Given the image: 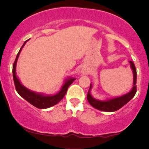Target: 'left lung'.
<instances>
[{
    "label": "left lung",
    "mask_w": 149,
    "mask_h": 149,
    "mask_svg": "<svg viewBox=\"0 0 149 149\" xmlns=\"http://www.w3.org/2000/svg\"><path fill=\"white\" fill-rule=\"evenodd\" d=\"M129 63L133 73V85L130 91L122 95V96L110 99L107 98L105 100H100L94 98L91 95L90 91H91V89L92 88V84L91 83L88 92V95H87V99H88V102L92 107L97 109V110L102 111L113 112L122 108L134 97L136 92V70L132 61H130Z\"/></svg>",
    "instance_id": "8db88e82"
}]
</instances>
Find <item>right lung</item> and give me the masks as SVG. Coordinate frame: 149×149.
<instances>
[{
  "label": "right lung",
  "instance_id": "1",
  "mask_svg": "<svg viewBox=\"0 0 149 149\" xmlns=\"http://www.w3.org/2000/svg\"><path fill=\"white\" fill-rule=\"evenodd\" d=\"M28 40L25 41L24 45L22 46L21 49L19 51L16 57V59H15L14 64H13V79H14L15 88H16L17 92H18L19 95L22 98L24 99L25 100H26L27 102H29L31 104H32V105L34 106L35 107L40 109H47V108L52 107V106H54L55 104L59 103V102L64 98V97L66 93V91H67L68 90V88H69L70 85L76 80V78H72V77H68V78H66V79L64 80V84L61 86L60 90H59L57 94L53 95H45V94L44 93H39V92L32 91V90H31L29 89L26 88L25 86H24V85L21 83V82H20L17 76L16 66L20 52H21L22 48H23L24 46L25 45V44L26 43V42L28 41Z\"/></svg>",
  "mask_w": 149,
  "mask_h": 149
}]
</instances>
